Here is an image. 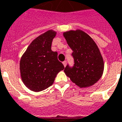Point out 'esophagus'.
I'll return each instance as SVG.
<instances>
[{"instance_id":"esophagus-1","label":"esophagus","mask_w":122,"mask_h":122,"mask_svg":"<svg viewBox=\"0 0 122 122\" xmlns=\"http://www.w3.org/2000/svg\"><path fill=\"white\" fill-rule=\"evenodd\" d=\"M62 63H63V65L64 66V67H66V65H67V62H66V61H64Z\"/></svg>"}]
</instances>
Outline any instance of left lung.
<instances>
[{"label": "left lung", "instance_id": "8db88e82", "mask_svg": "<svg viewBox=\"0 0 122 122\" xmlns=\"http://www.w3.org/2000/svg\"><path fill=\"white\" fill-rule=\"evenodd\" d=\"M63 35L73 51L74 66L65 67L64 72L80 88L91 86L102 77L104 62L100 51L93 39L81 30L64 32Z\"/></svg>", "mask_w": 122, "mask_h": 122}]
</instances>
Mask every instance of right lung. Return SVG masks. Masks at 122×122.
<instances>
[{"label": "right lung", "instance_id": "obj_1", "mask_svg": "<svg viewBox=\"0 0 122 122\" xmlns=\"http://www.w3.org/2000/svg\"><path fill=\"white\" fill-rule=\"evenodd\" d=\"M56 31L49 30L34 39L21 56V79L32 91L40 92L51 86L56 75L64 69L58 60L57 52L51 50Z\"/></svg>", "mask_w": 122, "mask_h": 122}]
</instances>
